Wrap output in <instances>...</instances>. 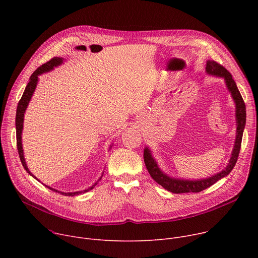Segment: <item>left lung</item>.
Here are the masks:
<instances>
[{
    "instance_id": "left-lung-1",
    "label": "left lung",
    "mask_w": 258,
    "mask_h": 258,
    "mask_svg": "<svg viewBox=\"0 0 258 258\" xmlns=\"http://www.w3.org/2000/svg\"><path fill=\"white\" fill-rule=\"evenodd\" d=\"M206 72L208 75H213L216 77H222L225 79L227 87L229 91L232 94L233 99L236 103V118H237V136H236V142L234 146V150L232 153V157L230 159L229 165L226 167L225 170L220 171L216 174H214L211 177L200 179V180H186V179H177L172 178L164 174L158 167L156 161L151 155V152L148 148L144 150V161L146 164L147 169H148L151 177L162 186L165 190L174 193V194H181V193H198L201 192L219 180L222 177H225L228 175L232 169L234 168L241 149V143H242V137H243V131L246 124V106L244 103V100L237 88V85L232 78L231 73L219 63L208 60L206 63Z\"/></svg>"
}]
</instances>
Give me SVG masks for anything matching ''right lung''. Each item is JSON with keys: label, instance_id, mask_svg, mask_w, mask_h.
I'll use <instances>...</instances> for the list:
<instances>
[{"label": "right lung", "instance_id": "1", "mask_svg": "<svg viewBox=\"0 0 258 258\" xmlns=\"http://www.w3.org/2000/svg\"><path fill=\"white\" fill-rule=\"evenodd\" d=\"M62 62H63V59H62V58L54 57V58H52L50 61H48V62H46L45 64L41 65L38 69H36V70L32 73L30 79H29V82H28V84H27V86H26V88H25V90H24V93H23L21 99H20L19 102H18V106H17V110H16V121H15V122H16V142H17L18 154H19V157H20V160H21V163H22L24 169H25L30 175H32L33 177H34V175L29 171V169H28L27 166H26V163H25V160H24V157H23V150H22V144H21V133H22V128H23L24 112H25L26 107H27V105H28V103H29V101H30V99H31V96H32V94H33V92H34V90H35L36 84H38V81H39L38 77H39L40 75H42V73H44V72H48V71L52 70L54 67L60 65ZM34 178H35V177H34ZM101 178H102V176L100 177V179H101ZM96 185H97V182L94 183V185H93L92 187H90V188L87 189V190H84V191H81V192H73V193L59 192V191H57V190H55V189H53V188H51V187H48V186H46V187L49 188L50 190L54 191V192H58V193L64 195V196H75V195H79V194H82V193H86V192L92 190Z\"/></svg>", "mask_w": 258, "mask_h": 258}]
</instances>
